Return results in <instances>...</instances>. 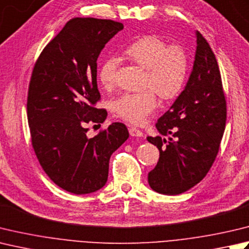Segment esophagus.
I'll list each match as a JSON object with an SVG mask.
<instances>
[{
	"instance_id": "esophagus-1",
	"label": "esophagus",
	"mask_w": 249,
	"mask_h": 249,
	"mask_svg": "<svg viewBox=\"0 0 249 249\" xmlns=\"http://www.w3.org/2000/svg\"><path fill=\"white\" fill-rule=\"evenodd\" d=\"M129 135L131 137H142V131L136 127H130L129 128Z\"/></svg>"
}]
</instances>
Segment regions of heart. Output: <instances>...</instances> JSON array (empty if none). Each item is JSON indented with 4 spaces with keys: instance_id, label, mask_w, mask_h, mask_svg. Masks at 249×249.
<instances>
[{
    "instance_id": "heart-1",
    "label": "heart",
    "mask_w": 249,
    "mask_h": 249,
    "mask_svg": "<svg viewBox=\"0 0 249 249\" xmlns=\"http://www.w3.org/2000/svg\"><path fill=\"white\" fill-rule=\"evenodd\" d=\"M125 53L145 70L139 92H126L114 100L112 110L118 118L130 124L144 123L158 107V92L163 99H173L183 89L189 72V57L183 47L172 45L157 36H143L126 47ZM120 61L110 56L101 62L98 80L105 89L115 86Z\"/></svg>"
}]
</instances>
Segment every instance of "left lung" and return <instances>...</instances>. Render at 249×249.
Here are the masks:
<instances>
[{"mask_svg": "<svg viewBox=\"0 0 249 249\" xmlns=\"http://www.w3.org/2000/svg\"><path fill=\"white\" fill-rule=\"evenodd\" d=\"M227 101L215 53L196 31L193 70L183 91L157 122L160 159L148 175L154 191L167 196L188 191L206 176L215 162L226 128Z\"/></svg>", "mask_w": 249, "mask_h": 249, "instance_id": "1", "label": "left lung"}]
</instances>
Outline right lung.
<instances>
[{
  "mask_svg": "<svg viewBox=\"0 0 249 249\" xmlns=\"http://www.w3.org/2000/svg\"><path fill=\"white\" fill-rule=\"evenodd\" d=\"M123 28L110 19L73 18L34 65L27 100L32 147L47 176L68 192L87 194L104 187L112 153L129 137L119 122L87 137V125H100L108 114L96 108L97 59Z\"/></svg>",
  "mask_w": 249,
  "mask_h": 249,
  "instance_id": "add662e5",
  "label": "right lung"
}]
</instances>
